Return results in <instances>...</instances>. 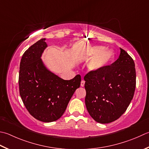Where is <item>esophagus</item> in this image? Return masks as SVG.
I'll return each instance as SVG.
<instances>
[{"label":"esophagus","mask_w":149,"mask_h":149,"mask_svg":"<svg viewBox=\"0 0 149 149\" xmlns=\"http://www.w3.org/2000/svg\"><path fill=\"white\" fill-rule=\"evenodd\" d=\"M84 84H85V81H84V80L81 81V86L83 87V86H84Z\"/></svg>","instance_id":"1"}]
</instances>
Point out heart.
Instances as JSON below:
<instances>
[{"mask_svg": "<svg viewBox=\"0 0 149 149\" xmlns=\"http://www.w3.org/2000/svg\"><path fill=\"white\" fill-rule=\"evenodd\" d=\"M85 56L92 57L89 63V68L94 71L100 70L109 64L112 59L111 51L106 50L101 46H94L87 49L85 52Z\"/></svg>", "mask_w": 149, "mask_h": 149, "instance_id": "1", "label": "heart"}]
</instances>
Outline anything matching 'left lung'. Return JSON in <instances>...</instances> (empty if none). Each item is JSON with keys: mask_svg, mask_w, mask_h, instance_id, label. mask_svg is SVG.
Masks as SVG:
<instances>
[{"mask_svg": "<svg viewBox=\"0 0 149 149\" xmlns=\"http://www.w3.org/2000/svg\"><path fill=\"white\" fill-rule=\"evenodd\" d=\"M120 50L114 63L100 70L90 71L84 77L86 109L98 123H109L120 118L134 94L135 64L126 51Z\"/></svg>", "mask_w": 149, "mask_h": 149, "instance_id": "left-lung-1", "label": "left lung"}]
</instances>
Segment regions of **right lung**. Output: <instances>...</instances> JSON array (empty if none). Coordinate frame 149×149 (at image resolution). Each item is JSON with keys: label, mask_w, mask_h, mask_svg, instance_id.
Listing matches in <instances>:
<instances>
[{"label": "right lung", "mask_w": 149, "mask_h": 149, "mask_svg": "<svg viewBox=\"0 0 149 149\" xmlns=\"http://www.w3.org/2000/svg\"><path fill=\"white\" fill-rule=\"evenodd\" d=\"M41 39L26 49L20 63L19 93L29 113L40 121L57 120L65 112L81 77L64 80L46 69L40 59L46 47Z\"/></svg>", "instance_id": "1"}]
</instances>
